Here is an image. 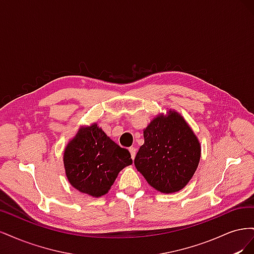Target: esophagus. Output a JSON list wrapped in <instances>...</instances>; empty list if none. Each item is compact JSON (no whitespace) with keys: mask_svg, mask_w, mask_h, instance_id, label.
Returning a JSON list of instances; mask_svg holds the SVG:
<instances>
[{"mask_svg":"<svg viewBox=\"0 0 254 254\" xmlns=\"http://www.w3.org/2000/svg\"><path fill=\"white\" fill-rule=\"evenodd\" d=\"M129 152H130V155H131V158L133 160L134 157H135V153H136L135 147H129Z\"/></svg>","mask_w":254,"mask_h":254,"instance_id":"34e87169","label":"esophagus"}]
</instances>
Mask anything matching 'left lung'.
<instances>
[{
    "label": "left lung",
    "instance_id": "1",
    "mask_svg": "<svg viewBox=\"0 0 254 254\" xmlns=\"http://www.w3.org/2000/svg\"><path fill=\"white\" fill-rule=\"evenodd\" d=\"M200 160V144L180 114L160 115L144 130V144L134 165L161 193H175L187 186Z\"/></svg>",
    "mask_w": 254,
    "mask_h": 254
}]
</instances>
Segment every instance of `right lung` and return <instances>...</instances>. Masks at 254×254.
<instances>
[{"label":"right lung","mask_w":254,"mask_h":254,"mask_svg":"<svg viewBox=\"0 0 254 254\" xmlns=\"http://www.w3.org/2000/svg\"><path fill=\"white\" fill-rule=\"evenodd\" d=\"M64 163L67 179L76 190L101 197L132 160L126 148L120 147L94 124L81 128L67 144Z\"/></svg>","instance_id":"right-lung-1"}]
</instances>
